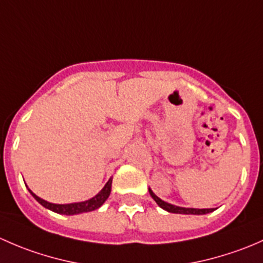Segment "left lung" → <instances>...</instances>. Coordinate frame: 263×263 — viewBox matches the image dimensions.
Segmentation results:
<instances>
[{
  "label": "left lung",
  "instance_id": "left-lung-1",
  "mask_svg": "<svg viewBox=\"0 0 263 263\" xmlns=\"http://www.w3.org/2000/svg\"><path fill=\"white\" fill-rule=\"evenodd\" d=\"M148 192H150V196L154 198L156 203L160 206L163 210L168 211V213H173V214H183V215H205L209 213H213L214 209H192V208H181V206H176L172 205V203L165 202L161 198H159L155 193L151 191V188H148Z\"/></svg>",
  "mask_w": 263,
  "mask_h": 263
}]
</instances>
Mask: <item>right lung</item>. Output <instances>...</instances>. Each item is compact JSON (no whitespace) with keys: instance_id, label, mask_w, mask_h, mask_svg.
I'll return each mask as SVG.
<instances>
[{"instance_id":"add662e5","label":"right lung","mask_w":263,"mask_h":263,"mask_svg":"<svg viewBox=\"0 0 263 263\" xmlns=\"http://www.w3.org/2000/svg\"><path fill=\"white\" fill-rule=\"evenodd\" d=\"M110 191H112V178H109V181L105 183V185L102 188V191H100L98 195H95L94 197L89 198V200L86 201H81V202L52 203L43 200V198L38 197L33 191L29 190V192L31 193V196H33L43 208L48 209V210L53 211V213H57L61 215H78L82 213H89V211H94L97 210V209H99L100 206L107 201V198L109 197Z\"/></svg>"}]
</instances>
